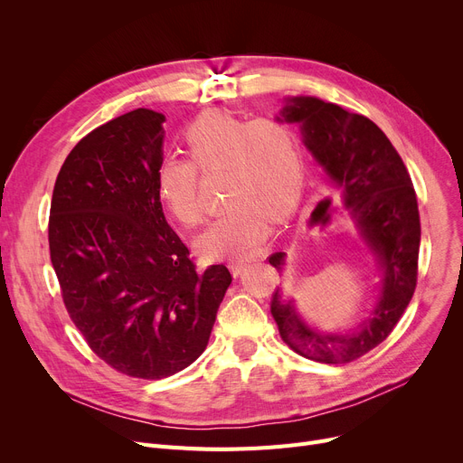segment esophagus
I'll return each mask as SVG.
<instances>
[{"label":"esophagus","mask_w":463,"mask_h":463,"mask_svg":"<svg viewBox=\"0 0 463 463\" xmlns=\"http://www.w3.org/2000/svg\"><path fill=\"white\" fill-rule=\"evenodd\" d=\"M250 264V260H244V259H236V260H229V269L232 272V276H240L241 272L246 270V266Z\"/></svg>","instance_id":"esophagus-1"}]
</instances>
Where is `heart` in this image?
Listing matches in <instances>:
<instances>
[{"instance_id":"heart-1","label":"heart","mask_w":463,"mask_h":463,"mask_svg":"<svg viewBox=\"0 0 463 463\" xmlns=\"http://www.w3.org/2000/svg\"><path fill=\"white\" fill-rule=\"evenodd\" d=\"M189 159H161L156 182L168 213L184 227H199L204 208L199 175L223 173L227 210L199 238L212 259L253 255L272 229V217L293 212L304 189V156L297 133L276 118L246 121L225 110L199 116L185 131Z\"/></svg>"}]
</instances>
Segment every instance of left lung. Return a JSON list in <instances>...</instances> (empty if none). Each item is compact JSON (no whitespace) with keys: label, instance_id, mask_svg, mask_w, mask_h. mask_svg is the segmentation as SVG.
<instances>
[{"label":"left lung","instance_id":"left-lung-1","mask_svg":"<svg viewBox=\"0 0 463 463\" xmlns=\"http://www.w3.org/2000/svg\"><path fill=\"white\" fill-rule=\"evenodd\" d=\"M281 121L298 124L304 146L342 194L360 238L381 270V293L372 317L339 334L309 326L278 287L270 311L283 342L325 364H347L383 344L400 321L417 287L420 215L407 168L386 135L362 114L317 97H287ZM281 270L285 253L269 257Z\"/></svg>","mask_w":463,"mask_h":463}]
</instances>
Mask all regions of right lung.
Returning a JSON list of instances; mask_svg holds the SVG:
<instances>
[{
  "mask_svg": "<svg viewBox=\"0 0 463 463\" xmlns=\"http://www.w3.org/2000/svg\"><path fill=\"white\" fill-rule=\"evenodd\" d=\"M165 116L137 109L88 133L56 178L48 246L71 321L116 372L170 377L208 345L232 281L194 269L166 223L156 173Z\"/></svg>",
  "mask_w": 463,
  "mask_h": 463,
  "instance_id": "right-lung-1",
  "label": "right lung"
}]
</instances>
